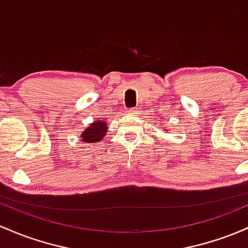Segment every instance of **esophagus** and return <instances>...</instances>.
Returning <instances> with one entry per match:
<instances>
[{"instance_id":"34e87169","label":"esophagus","mask_w":248,"mask_h":248,"mask_svg":"<svg viewBox=\"0 0 248 248\" xmlns=\"http://www.w3.org/2000/svg\"><path fill=\"white\" fill-rule=\"evenodd\" d=\"M139 111H140V108H132V109L129 110L130 114H138Z\"/></svg>"}]
</instances>
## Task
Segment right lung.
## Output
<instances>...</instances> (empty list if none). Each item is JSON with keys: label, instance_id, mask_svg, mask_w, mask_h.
<instances>
[{"label": "right lung", "instance_id": "add662e5", "mask_svg": "<svg viewBox=\"0 0 248 248\" xmlns=\"http://www.w3.org/2000/svg\"><path fill=\"white\" fill-rule=\"evenodd\" d=\"M107 124L103 120H96L83 130L80 137L82 138V141L86 143L99 142L107 133Z\"/></svg>", "mask_w": 248, "mask_h": 248}]
</instances>
